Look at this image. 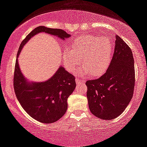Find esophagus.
I'll return each mask as SVG.
<instances>
[{
    "mask_svg": "<svg viewBox=\"0 0 147 147\" xmlns=\"http://www.w3.org/2000/svg\"><path fill=\"white\" fill-rule=\"evenodd\" d=\"M75 81H76V83L77 84H80V83H84L85 81L84 80H80V79L78 78H76V80H75Z\"/></svg>",
    "mask_w": 147,
    "mask_h": 147,
    "instance_id": "34e87169",
    "label": "esophagus"
}]
</instances>
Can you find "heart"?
Here are the masks:
<instances>
[{"label": "heart", "instance_id": "heart-1", "mask_svg": "<svg viewBox=\"0 0 147 147\" xmlns=\"http://www.w3.org/2000/svg\"><path fill=\"white\" fill-rule=\"evenodd\" d=\"M113 51L114 45L109 38L82 35L71 43L70 50H65L63 60L67 70L73 73L82 59L84 65L79 74L82 76L90 74L91 77H99L110 65Z\"/></svg>", "mask_w": 147, "mask_h": 147}]
</instances>
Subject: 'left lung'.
<instances>
[{
  "label": "left lung",
  "mask_w": 147,
  "mask_h": 147,
  "mask_svg": "<svg viewBox=\"0 0 147 147\" xmlns=\"http://www.w3.org/2000/svg\"><path fill=\"white\" fill-rule=\"evenodd\" d=\"M86 85L88 107L98 118L115 119L128 105L135 87L134 59L130 48L118 35L107 72L97 80L87 81Z\"/></svg>",
  "instance_id": "8db88e82"
}]
</instances>
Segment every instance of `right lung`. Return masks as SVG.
I'll return each mask as SVG.
<instances>
[{"mask_svg":"<svg viewBox=\"0 0 147 147\" xmlns=\"http://www.w3.org/2000/svg\"><path fill=\"white\" fill-rule=\"evenodd\" d=\"M45 32L64 40L70 35L61 29L38 26L32 30L19 46L14 74V89L22 107L32 118L43 123L60 119L67 108V100L76 86L75 77L60 66L51 78L42 82H29L24 77L18 56L26 43L35 35Z\"/></svg>","mask_w":147,"mask_h":147,"instance_id":"right-lung-1","label":"right lung"}]
</instances>
